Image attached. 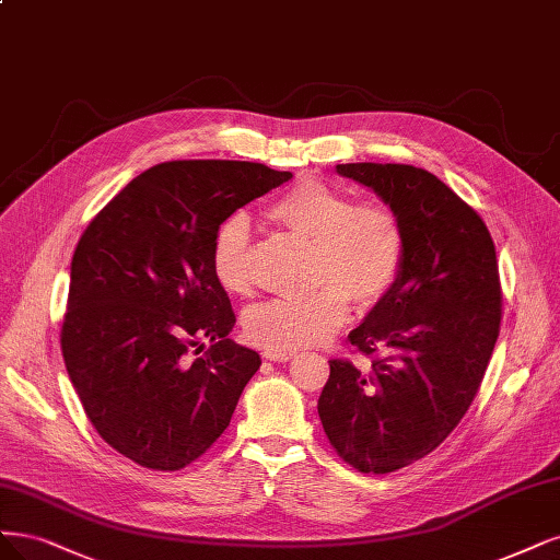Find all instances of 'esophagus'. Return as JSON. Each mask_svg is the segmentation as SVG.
<instances>
[{"label": "esophagus", "mask_w": 560, "mask_h": 560, "mask_svg": "<svg viewBox=\"0 0 560 560\" xmlns=\"http://www.w3.org/2000/svg\"><path fill=\"white\" fill-rule=\"evenodd\" d=\"M264 357H266L268 361H278V363H282V361L294 359V352H264Z\"/></svg>", "instance_id": "34e87169"}]
</instances>
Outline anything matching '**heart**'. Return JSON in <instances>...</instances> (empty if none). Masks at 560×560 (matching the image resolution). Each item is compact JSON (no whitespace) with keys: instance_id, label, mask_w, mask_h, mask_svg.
Returning <instances> with one entry per match:
<instances>
[{"instance_id":"b5f03b06","label":"heart","mask_w":560,"mask_h":560,"mask_svg":"<svg viewBox=\"0 0 560 560\" xmlns=\"http://www.w3.org/2000/svg\"><path fill=\"white\" fill-rule=\"evenodd\" d=\"M268 215L289 234L313 243L317 289L305 299L266 301L245 315V336L261 350L296 352L331 340L350 315V299L359 311H373L398 284L408 236L387 203H357L345 189L303 178L273 201ZM210 268L224 292H255V247L245 215H231L218 226Z\"/></svg>"}]
</instances>
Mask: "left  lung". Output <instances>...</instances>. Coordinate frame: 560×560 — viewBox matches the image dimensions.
<instances>
[{
  "label": "left lung",
  "mask_w": 560,
  "mask_h": 560,
  "mask_svg": "<svg viewBox=\"0 0 560 560\" xmlns=\"http://www.w3.org/2000/svg\"><path fill=\"white\" fill-rule=\"evenodd\" d=\"M394 208L408 236L394 292L350 334L371 371L331 359L317 412L359 472H394L431 454L464 419L500 334L495 245L477 210L410 164H338Z\"/></svg>",
  "instance_id": "8db88e82"
}]
</instances>
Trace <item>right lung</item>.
<instances>
[{"instance_id": "right-lung-1", "label": "right lung", "mask_w": 560, "mask_h": 560, "mask_svg": "<svg viewBox=\"0 0 560 560\" xmlns=\"http://www.w3.org/2000/svg\"><path fill=\"white\" fill-rule=\"evenodd\" d=\"M289 178L255 162H164L83 231L62 357L92 427L133 464L180 470L203 456L259 371V354L226 338L236 315L210 249L226 218ZM201 339L214 345L191 358Z\"/></svg>"}]
</instances>
